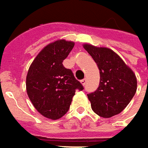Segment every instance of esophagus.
<instances>
[{
  "instance_id": "1",
  "label": "esophagus",
  "mask_w": 148,
  "mask_h": 148,
  "mask_svg": "<svg viewBox=\"0 0 148 148\" xmlns=\"http://www.w3.org/2000/svg\"><path fill=\"white\" fill-rule=\"evenodd\" d=\"M81 84H83V85H84L85 84H86V79H82V80L80 81Z\"/></svg>"
}]
</instances>
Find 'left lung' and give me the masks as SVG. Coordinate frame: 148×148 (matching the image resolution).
Segmentation results:
<instances>
[{
	"label": "left lung",
	"mask_w": 148,
	"mask_h": 148,
	"mask_svg": "<svg viewBox=\"0 0 148 148\" xmlns=\"http://www.w3.org/2000/svg\"><path fill=\"white\" fill-rule=\"evenodd\" d=\"M83 47L99 69V86L87 94L96 114L108 119L122 112L137 91V78L132 69L111 49L84 44Z\"/></svg>",
	"instance_id": "obj_1"
}]
</instances>
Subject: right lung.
<instances>
[{"mask_svg":"<svg viewBox=\"0 0 148 148\" xmlns=\"http://www.w3.org/2000/svg\"><path fill=\"white\" fill-rule=\"evenodd\" d=\"M74 42L58 40L42 49L31 63L26 76V92L42 116L56 120L68 112L75 90L84 88L63 61Z\"/></svg>","mask_w":148,"mask_h":148,"instance_id":"right-lung-1","label":"right lung"}]
</instances>
